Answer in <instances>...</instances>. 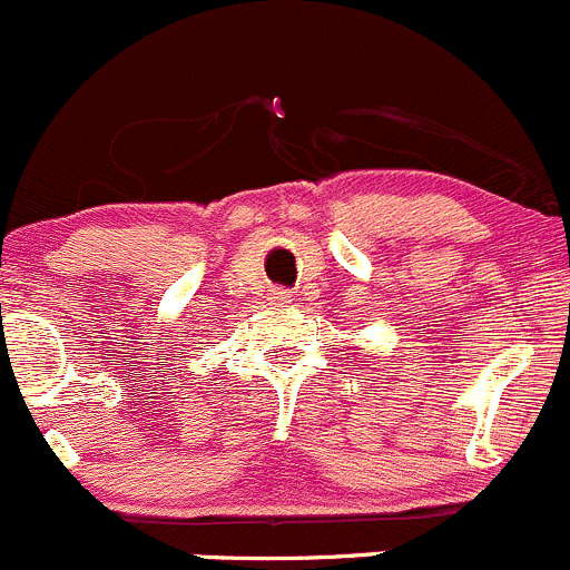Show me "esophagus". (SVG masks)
<instances>
[{
  "mask_svg": "<svg viewBox=\"0 0 570 570\" xmlns=\"http://www.w3.org/2000/svg\"><path fill=\"white\" fill-rule=\"evenodd\" d=\"M274 302H277V304H291V293L277 291V293H274Z\"/></svg>",
  "mask_w": 570,
  "mask_h": 570,
  "instance_id": "obj_1",
  "label": "esophagus"
}]
</instances>
